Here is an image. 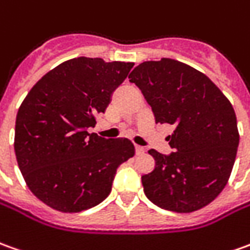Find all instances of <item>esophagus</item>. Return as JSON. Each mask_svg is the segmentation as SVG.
I'll use <instances>...</instances> for the list:
<instances>
[{"instance_id": "obj_1", "label": "esophagus", "mask_w": 250, "mask_h": 250, "mask_svg": "<svg viewBox=\"0 0 250 250\" xmlns=\"http://www.w3.org/2000/svg\"><path fill=\"white\" fill-rule=\"evenodd\" d=\"M135 150H136L137 155H142V154H145V147H142V146H135Z\"/></svg>"}]
</instances>
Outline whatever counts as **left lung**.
Masks as SVG:
<instances>
[{"instance_id":"1","label":"left lung","mask_w":250,"mask_h":250,"mask_svg":"<svg viewBox=\"0 0 250 250\" xmlns=\"http://www.w3.org/2000/svg\"><path fill=\"white\" fill-rule=\"evenodd\" d=\"M129 81L142 90L157 124L175 126L167 137L173 152L148 151L155 168L142 176L146 197L179 213L207 207L226 187L238 150L229 99L207 75L173 59L139 64Z\"/></svg>"}]
</instances>
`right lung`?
Listing matches in <instances>:
<instances>
[{
    "label": "right lung",
    "mask_w": 250,
    "mask_h": 250,
    "mask_svg": "<svg viewBox=\"0 0 250 250\" xmlns=\"http://www.w3.org/2000/svg\"><path fill=\"white\" fill-rule=\"evenodd\" d=\"M133 63L67 60L43 75L19 107L15 154L31 192L52 209L75 213L99 205L117 169L135 155L128 139L88 133Z\"/></svg>",
    "instance_id": "add662e5"
}]
</instances>
